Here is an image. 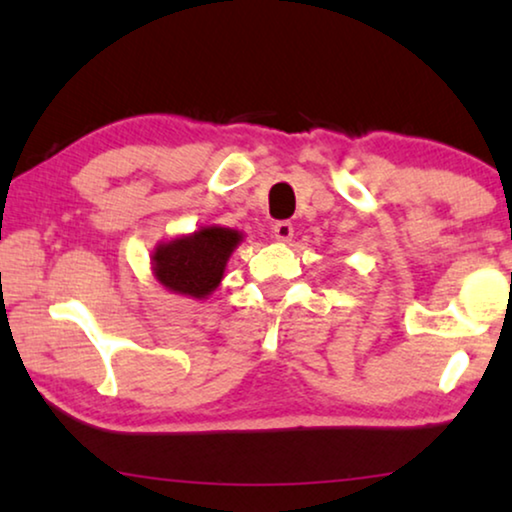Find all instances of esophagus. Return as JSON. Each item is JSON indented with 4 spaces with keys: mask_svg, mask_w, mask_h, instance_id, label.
Wrapping results in <instances>:
<instances>
[{
    "mask_svg": "<svg viewBox=\"0 0 512 512\" xmlns=\"http://www.w3.org/2000/svg\"><path fill=\"white\" fill-rule=\"evenodd\" d=\"M273 237L278 241H291V237H294V225L289 221H278L273 225Z\"/></svg>",
    "mask_w": 512,
    "mask_h": 512,
    "instance_id": "34e87169",
    "label": "esophagus"
}]
</instances>
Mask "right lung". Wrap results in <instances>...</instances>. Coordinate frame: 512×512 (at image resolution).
Segmentation results:
<instances>
[{"instance_id":"right-lung-1","label":"right lung","mask_w":512,"mask_h":512,"mask_svg":"<svg viewBox=\"0 0 512 512\" xmlns=\"http://www.w3.org/2000/svg\"><path fill=\"white\" fill-rule=\"evenodd\" d=\"M239 241L241 234L227 227H205L193 232V237L159 246L154 253V273L168 289L205 298L221 282L227 257Z\"/></svg>"}]
</instances>
